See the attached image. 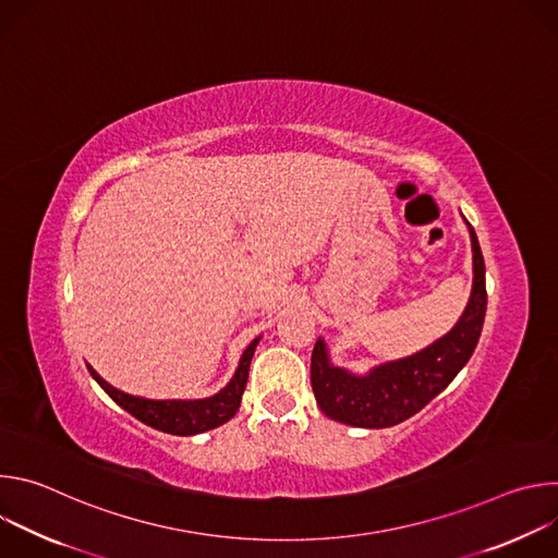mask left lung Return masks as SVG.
<instances>
[{"instance_id":"1","label":"left lung","mask_w":558,"mask_h":558,"mask_svg":"<svg viewBox=\"0 0 558 558\" xmlns=\"http://www.w3.org/2000/svg\"><path fill=\"white\" fill-rule=\"evenodd\" d=\"M465 220V218H463ZM472 245V291L457 325L426 349L377 364L357 375L331 362L317 338L311 353V386L320 411L340 424L388 428L420 413L465 366L480 342L486 317V265L480 241L465 220Z\"/></svg>"}]
</instances>
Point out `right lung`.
<instances>
[{"instance_id":"right-lung-1","label":"right lung","mask_w":558,"mask_h":558,"mask_svg":"<svg viewBox=\"0 0 558 558\" xmlns=\"http://www.w3.org/2000/svg\"><path fill=\"white\" fill-rule=\"evenodd\" d=\"M258 342L260 336L252 340L250 347L243 351L241 362H238V368L227 381V386L209 397H203V400H147V397L130 395L114 388L90 364L88 371L97 379V384L132 417L161 433L187 437L222 426L235 415L238 409H241V400L250 377V364Z\"/></svg>"}]
</instances>
